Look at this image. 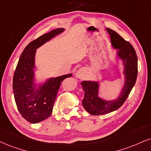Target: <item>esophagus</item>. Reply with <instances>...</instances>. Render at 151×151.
Instances as JSON below:
<instances>
[{
  "label": "esophagus",
  "mask_w": 151,
  "mask_h": 151,
  "mask_svg": "<svg viewBox=\"0 0 151 151\" xmlns=\"http://www.w3.org/2000/svg\"><path fill=\"white\" fill-rule=\"evenodd\" d=\"M76 77L81 79H84L86 77V70L84 68H81L76 73Z\"/></svg>",
  "instance_id": "obj_1"
}]
</instances>
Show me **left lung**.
<instances>
[{"label":"left lung","instance_id":"left-lung-1","mask_svg":"<svg viewBox=\"0 0 151 151\" xmlns=\"http://www.w3.org/2000/svg\"><path fill=\"white\" fill-rule=\"evenodd\" d=\"M106 30L110 36L112 46L118 49L117 55L124 62V86L117 99L106 101L99 97V83L90 81H82L81 84L85 93L82 105L85 110L93 115H105L120 108L129 95L137 78L138 59L134 47L115 31L109 28H107Z\"/></svg>","mask_w":151,"mask_h":151}]
</instances>
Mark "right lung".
Returning <instances> with one entry per match:
<instances>
[{
  "instance_id": "add662e5",
  "label": "right lung",
  "mask_w": 151,
  "mask_h": 151,
  "mask_svg": "<svg viewBox=\"0 0 151 151\" xmlns=\"http://www.w3.org/2000/svg\"><path fill=\"white\" fill-rule=\"evenodd\" d=\"M64 29H56L29 43L21 54L13 75L12 88L19 113L30 123L40 122L50 117L62 81L72 74L51 78L36 88L34 83V58L36 48L62 33Z\"/></svg>"
}]
</instances>
